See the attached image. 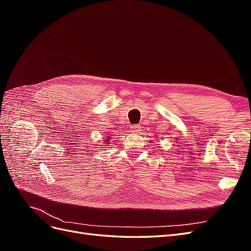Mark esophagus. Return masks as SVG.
<instances>
[{"mask_svg": "<svg viewBox=\"0 0 251 251\" xmlns=\"http://www.w3.org/2000/svg\"><path fill=\"white\" fill-rule=\"evenodd\" d=\"M139 131H140V126H131V132H133V133H139Z\"/></svg>", "mask_w": 251, "mask_h": 251, "instance_id": "esophagus-1", "label": "esophagus"}]
</instances>
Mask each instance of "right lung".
Instances as JSON below:
<instances>
[{"instance_id": "obj_1", "label": "right lung", "mask_w": 251, "mask_h": 251, "mask_svg": "<svg viewBox=\"0 0 251 251\" xmlns=\"http://www.w3.org/2000/svg\"><path fill=\"white\" fill-rule=\"evenodd\" d=\"M111 139H112L111 137H108V138H105L104 140H102L104 146H108V144H110V143H111V142H110V140H111ZM104 146H103V147H104Z\"/></svg>"}]
</instances>
